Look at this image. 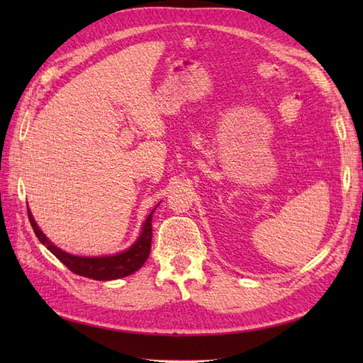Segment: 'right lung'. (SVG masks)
Returning a JSON list of instances; mask_svg holds the SVG:
<instances>
[{"label":"right lung","mask_w":363,"mask_h":363,"mask_svg":"<svg viewBox=\"0 0 363 363\" xmlns=\"http://www.w3.org/2000/svg\"><path fill=\"white\" fill-rule=\"evenodd\" d=\"M152 213L148 215V218L143 223L142 233L138 235L135 243L130 246L129 250L123 251L120 254H113V256H103V257H81V256H73V254H68L62 251L57 246H54L46 235L38 229L37 223L33 217V213L28 209V217L30 221V226H33L34 233L38 240H40L46 248H48L54 256H56L62 264L73 272L74 274H79L84 277H90V279L95 281H112V279H120V277H125L133 274L140 268L146 259L150 256L151 251V238H152Z\"/></svg>","instance_id":"obj_1"}]
</instances>
